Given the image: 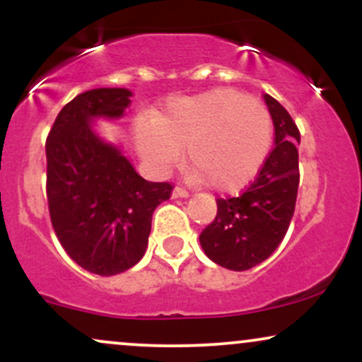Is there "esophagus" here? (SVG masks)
<instances>
[{
    "mask_svg": "<svg viewBox=\"0 0 362 362\" xmlns=\"http://www.w3.org/2000/svg\"><path fill=\"white\" fill-rule=\"evenodd\" d=\"M172 195L173 197H189V190L184 189V187H175Z\"/></svg>",
    "mask_w": 362,
    "mask_h": 362,
    "instance_id": "34e87169",
    "label": "esophagus"
}]
</instances>
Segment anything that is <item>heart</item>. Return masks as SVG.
Returning a JSON list of instances; mask_svg holds the SVG:
<instances>
[{
  "mask_svg": "<svg viewBox=\"0 0 362 362\" xmlns=\"http://www.w3.org/2000/svg\"><path fill=\"white\" fill-rule=\"evenodd\" d=\"M272 120L255 98L219 88L172 102L155 126L139 127L138 148L168 168L187 148V161L211 189L236 192L255 178L269 155Z\"/></svg>",
  "mask_w": 362,
  "mask_h": 362,
  "instance_id": "heart-1",
  "label": "heart"
}]
</instances>
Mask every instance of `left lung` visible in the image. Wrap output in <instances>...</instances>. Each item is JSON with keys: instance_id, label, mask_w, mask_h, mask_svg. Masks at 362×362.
I'll use <instances>...</instances> for the list:
<instances>
[{"instance_id": "left-lung-1", "label": "left lung", "mask_w": 362, "mask_h": 362, "mask_svg": "<svg viewBox=\"0 0 362 362\" xmlns=\"http://www.w3.org/2000/svg\"><path fill=\"white\" fill-rule=\"evenodd\" d=\"M276 131V146L238 197L216 199L218 214L199 242L211 260L230 271H248L279 247L296 207L300 185V131L289 112L264 95Z\"/></svg>"}]
</instances>
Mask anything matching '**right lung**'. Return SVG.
Returning a JSON list of instances; mask_svg holds the SVG:
<instances>
[{"label":"right lung","mask_w":362,"mask_h":362,"mask_svg":"<svg viewBox=\"0 0 362 362\" xmlns=\"http://www.w3.org/2000/svg\"><path fill=\"white\" fill-rule=\"evenodd\" d=\"M126 88H95L66 103L47 141L49 216L66 253L98 276H115L143 259L156 206L170 182H148L117 148L90 127L93 117H120L131 103Z\"/></svg>","instance_id":"obj_1"}]
</instances>
